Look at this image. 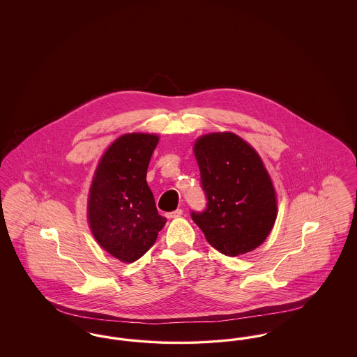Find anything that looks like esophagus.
I'll return each instance as SVG.
<instances>
[{
    "mask_svg": "<svg viewBox=\"0 0 357 357\" xmlns=\"http://www.w3.org/2000/svg\"><path fill=\"white\" fill-rule=\"evenodd\" d=\"M182 214H183V210H182V208H178V210H175V211H172V213H169V214H167V218H170V220H172V218H179Z\"/></svg>",
    "mask_w": 357,
    "mask_h": 357,
    "instance_id": "esophagus-1",
    "label": "esophagus"
}]
</instances>
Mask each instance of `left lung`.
Instances as JSON below:
<instances>
[{
  "mask_svg": "<svg viewBox=\"0 0 357 357\" xmlns=\"http://www.w3.org/2000/svg\"><path fill=\"white\" fill-rule=\"evenodd\" d=\"M207 195L204 213L192 221L207 242L229 257L261 246L278 214L277 192L255 147L234 132L199 136L192 146Z\"/></svg>",
  "mask_w": 357,
  "mask_h": 357,
  "instance_id": "8db88e82",
  "label": "left lung"
}]
</instances>
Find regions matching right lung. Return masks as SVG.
<instances>
[{
    "label": "right lung",
    "mask_w": 357,
    "mask_h": 357,
    "mask_svg": "<svg viewBox=\"0 0 357 357\" xmlns=\"http://www.w3.org/2000/svg\"><path fill=\"white\" fill-rule=\"evenodd\" d=\"M159 136L130 132L104 151L88 191L86 220L108 255L132 264L144 255L166 225L146 176Z\"/></svg>",
    "instance_id": "add662e5"
}]
</instances>
